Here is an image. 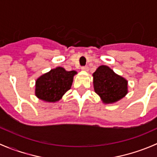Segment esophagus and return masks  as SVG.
Listing matches in <instances>:
<instances>
[{
	"label": "esophagus",
	"instance_id": "1",
	"mask_svg": "<svg viewBox=\"0 0 157 157\" xmlns=\"http://www.w3.org/2000/svg\"><path fill=\"white\" fill-rule=\"evenodd\" d=\"M81 69L84 71H89V67L88 66H83V67H81Z\"/></svg>",
	"mask_w": 157,
	"mask_h": 157
}]
</instances>
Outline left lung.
<instances>
[{"label": "left lung", "instance_id": "1", "mask_svg": "<svg viewBox=\"0 0 157 157\" xmlns=\"http://www.w3.org/2000/svg\"><path fill=\"white\" fill-rule=\"evenodd\" d=\"M93 77L95 92L103 103L118 102L128 93V80L115 74L108 66H99Z\"/></svg>", "mask_w": 157, "mask_h": 157}]
</instances>
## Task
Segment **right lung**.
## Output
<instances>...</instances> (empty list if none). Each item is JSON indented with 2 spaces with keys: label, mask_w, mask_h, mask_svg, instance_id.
<instances>
[{
  "label": "right lung",
  "mask_w": 157,
  "mask_h": 157,
  "mask_svg": "<svg viewBox=\"0 0 157 157\" xmlns=\"http://www.w3.org/2000/svg\"><path fill=\"white\" fill-rule=\"evenodd\" d=\"M75 74L77 71H67L61 67L52 69L36 80L35 94L45 102H57L71 89Z\"/></svg>",
  "instance_id": "add662e5"
}]
</instances>
